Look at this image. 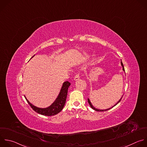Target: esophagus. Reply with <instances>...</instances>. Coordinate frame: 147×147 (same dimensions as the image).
<instances>
[{"mask_svg": "<svg viewBox=\"0 0 147 147\" xmlns=\"http://www.w3.org/2000/svg\"><path fill=\"white\" fill-rule=\"evenodd\" d=\"M80 74H77L75 76H74V81H77V80H78L79 79H80Z\"/></svg>", "mask_w": 147, "mask_h": 147, "instance_id": "obj_1", "label": "esophagus"}]
</instances>
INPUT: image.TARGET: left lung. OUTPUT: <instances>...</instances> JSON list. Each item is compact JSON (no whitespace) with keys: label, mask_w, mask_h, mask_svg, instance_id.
Listing matches in <instances>:
<instances>
[{"label":"left lung","mask_w":147,"mask_h":147,"mask_svg":"<svg viewBox=\"0 0 147 147\" xmlns=\"http://www.w3.org/2000/svg\"><path fill=\"white\" fill-rule=\"evenodd\" d=\"M121 66H122V70L123 71H125V69H124V66H123V63H122V61L121 60ZM123 95H122V96H123ZM122 96L121 97V98L118 100V102L114 105V106H113V107H111V108H109V109H105V110H100V109H96L95 107H94L93 106V105H92V104L91 103V102H90V99H88V103L89 104V105H90V107L92 109H93L94 110H95V111H107V110H110V109H112L113 107H114V106H115L118 103H119V102L121 101V100L122 99Z\"/></svg>","instance_id":"8db88e82"}]
</instances>
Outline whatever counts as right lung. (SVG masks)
I'll list each match as a JSON object with an SVG mask.
<instances>
[{"label": "right lung", "instance_id": "add662e5", "mask_svg": "<svg viewBox=\"0 0 147 147\" xmlns=\"http://www.w3.org/2000/svg\"><path fill=\"white\" fill-rule=\"evenodd\" d=\"M33 57H32V58ZM70 84H71L69 81L64 82L62 84L59 93L55 101L50 106H48L46 108H40L34 106L33 105L29 102V101L27 99L25 96H24V97H25L27 102L30 106L32 109L36 113L45 116L54 115L58 114L63 109L67 98L68 88L70 86Z\"/></svg>", "mask_w": 147, "mask_h": 147}]
</instances>
